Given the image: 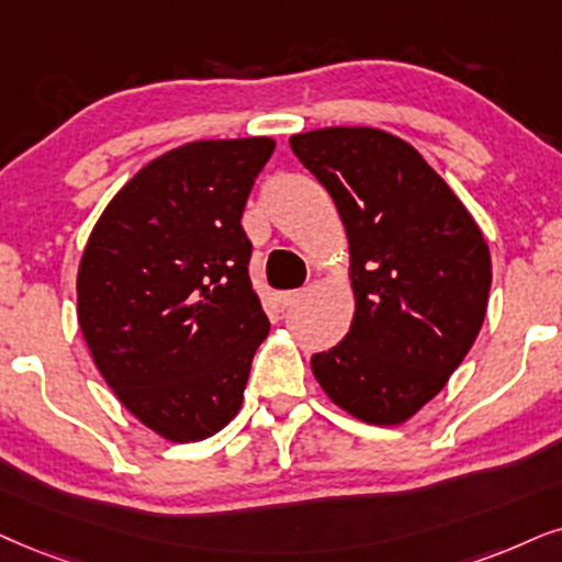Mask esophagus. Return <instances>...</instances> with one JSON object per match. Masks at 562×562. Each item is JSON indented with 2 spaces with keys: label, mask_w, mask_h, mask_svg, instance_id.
<instances>
[{
  "label": "esophagus",
  "mask_w": 562,
  "mask_h": 562,
  "mask_svg": "<svg viewBox=\"0 0 562 562\" xmlns=\"http://www.w3.org/2000/svg\"><path fill=\"white\" fill-rule=\"evenodd\" d=\"M301 297H303V290H285V293L277 295V301H280L282 308H293Z\"/></svg>",
  "instance_id": "34e87169"
}]
</instances>
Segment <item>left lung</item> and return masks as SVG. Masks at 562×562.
<instances>
[{"label":"left lung","mask_w":562,"mask_h":562,"mask_svg":"<svg viewBox=\"0 0 562 562\" xmlns=\"http://www.w3.org/2000/svg\"><path fill=\"white\" fill-rule=\"evenodd\" d=\"M290 147L329 191L350 240V331L311 368L337 407L400 425L477 339L493 282L487 244L449 183L394 134L329 126Z\"/></svg>","instance_id":"left-lung-1"}]
</instances>
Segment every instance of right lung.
Segmentation results:
<instances>
[{
	"instance_id": "add662e5",
	"label": "right lung",
	"mask_w": 562,
	"mask_h": 562,
	"mask_svg": "<svg viewBox=\"0 0 562 562\" xmlns=\"http://www.w3.org/2000/svg\"><path fill=\"white\" fill-rule=\"evenodd\" d=\"M269 137L176 147L126 181L85 246L77 318L119 402L158 436L223 430L269 318L248 280L240 215Z\"/></svg>"
}]
</instances>
